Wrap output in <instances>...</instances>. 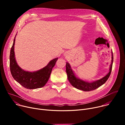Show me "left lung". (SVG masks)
<instances>
[{
	"mask_svg": "<svg viewBox=\"0 0 125 125\" xmlns=\"http://www.w3.org/2000/svg\"><path fill=\"white\" fill-rule=\"evenodd\" d=\"M112 52V60H111V63L110 66L109 73L107 74L106 76L103 77L101 79L92 83L85 82L80 79V78H77L75 76L73 71L71 68L70 64L68 62H66V71L67 75L68 80L72 86L78 90H81L84 91H93L101 86L108 80V78L110 75L111 70H112L114 57L113 52Z\"/></svg>",
	"mask_w": 125,
	"mask_h": 125,
	"instance_id": "1",
	"label": "left lung"
}]
</instances>
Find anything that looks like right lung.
<instances>
[{"label": "right lung", "mask_w": 125, "mask_h": 125, "mask_svg": "<svg viewBox=\"0 0 125 125\" xmlns=\"http://www.w3.org/2000/svg\"><path fill=\"white\" fill-rule=\"evenodd\" d=\"M15 37L14 42L11 48L10 56V66L11 74L18 83L28 89H35L42 88L48 82L52 70L58 58L52 59L44 68L34 72L26 71L17 64L14 52L15 43Z\"/></svg>", "instance_id": "1"}]
</instances>
